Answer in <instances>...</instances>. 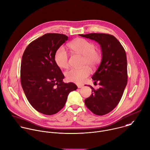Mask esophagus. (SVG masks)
I'll use <instances>...</instances> for the list:
<instances>
[{"instance_id":"1","label":"esophagus","mask_w":150,"mask_h":150,"mask_svg":"<svg viewBox=\"0 0 150 150\" xmlns=\"http://www.w3.org/2000/svg\"><path fill=\"white\" fill-rule=\"evenodd\" d=\"M77 86H78V88H81L83 87V85H80V84H78Z\"/></svg>"}]
</instances>
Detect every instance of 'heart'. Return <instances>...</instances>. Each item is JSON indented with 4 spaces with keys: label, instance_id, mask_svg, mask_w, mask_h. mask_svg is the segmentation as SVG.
Instances as JSON below:
<instances>
[{
    "label": "heart",
    "instance_id": "heart-1",
    "mask_svg": "<svg viewBox=\"0 0 150 150\" xmlns=\"http://www.w3.org/2000/svg\"><path fill=\"white\" fill-rule=\"evenodd\" d=\"M69 47L74 52L83 57V66L95 68L100 62L101 54L95 50L96 46L92 42L83 38H77L71 42ZM54 59L56 64L61 68H67L69 65L68 55L64 47H61L57 50ZM90 74V69L85 66L81 69H71L66 72V77L70 82L81 83Z\"/></svg>",
    "mask_w": 150,
    "mask_h": 150
}]
</instances>
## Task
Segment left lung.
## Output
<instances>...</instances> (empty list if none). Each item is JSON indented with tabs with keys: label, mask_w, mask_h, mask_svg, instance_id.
<instances>
[{
	"label": "left lung",
	"mask_w": 150,
	"mask_h": 150,
	"mask_svg": "<svg viewBox=\"0 0 150 150\" xmlns=\"http://www.w3.org/2000/svg\"><path fill=\"white\" fill-rule=\"evenodd\" d=\"M99 44L102 61L92 76L94 83L100 85L92 89V95L85 100L86 107L94 114L105 115L113 110L119 103L127 82V57L125 49L112 35L103 33L79 34Z\"/></svg>",
	"instance_id": "1"
}]
</instances>
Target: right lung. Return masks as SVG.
Masks as SVG:
<instances>
[{
	"label": "right lung",
	"mask_w": 150,
	"mask_h": 150,
	"mask_svg": "<svg viewBox=\"0 0 150 150\" xmlns=\"http://www.w3.org/2000/svg\"><path fill=\"white\" fill-rule=\"evenodd\" d=\"M68 40L62 34L47 33L31 42L22 56L21 83L30 105L46 115L58 112L77 86L64 83V75L54 59L57 50Z\"/></svg>",
	"instance_id": "right-lung-1"
}]
</instances>
